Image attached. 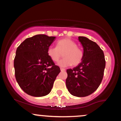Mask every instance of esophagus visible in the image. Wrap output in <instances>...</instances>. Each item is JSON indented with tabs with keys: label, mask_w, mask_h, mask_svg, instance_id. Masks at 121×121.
Here are the masks:
<instances>
[{
	"label": "esophagus",
	"mask_w": 121,
	"mask_h": 121,
	"mask_svg": "<svg viewBox=\"0 0 121 121\" xmlns=\"http://www.w3.org/2000/svg\"><path fill=\"white\" fill-rule=\"evenodd\" d=\"M60 70H61V71L63 72V71H65V69H64V68H60Z\"/></svg>",
	"instance_id": "34e87169"
}]
</instances>
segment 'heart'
Segmentation results:
<instances>
[{"label":"heart","mask_w":121,"mask_h":121,"mask_svg":"<svg viewBox=\"0 0 121 121\" xmlns=\"http://www.w3.org/2000/svg\"><path fill=\"white\" fill-rule=\"evenodd\" d=\"M62 53L64 58L58 62L62 67L78 65L84 57V52L77 47V43L68 38L59 40L56 43V47L51 45L47 49V55L53 62L59 61Z\"/></svg>","instance_id":"1"}]
</instances>
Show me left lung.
Here are the masks:
<instances>
[{"label": "left lung", "mask_w": 121, "mask_h": 121, "mask_svg": "<svg viewBox=\"0 0 121 121\" xmlns=\"http://www.w3.org/2000/svg\"><path fill=\"white\" fill-rule=\"evenodd\" d=\"M78 40L83 47L82 61L73 69L66 70V86L72 95L82 97L92 94L103 78L105 59L103 51L94 41L84 36Z\"/></svg>", "instance_id": "obj_1"}]
</instances>
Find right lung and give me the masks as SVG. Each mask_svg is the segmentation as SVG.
<instances>
[{"mask_svg": "<svg viewBox=\"0 0 121 121\" xmlns=\"http://www.w3.org/2000/svg\"><path fill=\"white\" fill-rule=\"evenodd\" d=\"M56 37L37 35L26 39L17 47L14 59L15 78L25 93L43 97L51 92L60 72L47 55Z\"/></svg>", "mask_w": 121, "mask_h": 121, "instance_id": "right-lung-1", "label": "right lung"}]
</instances>
